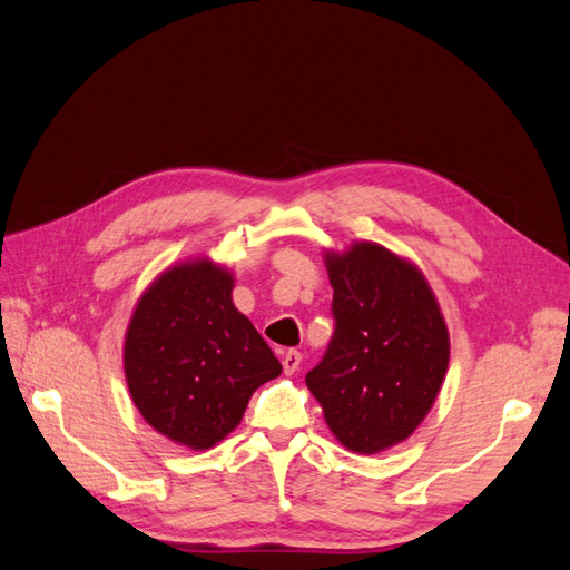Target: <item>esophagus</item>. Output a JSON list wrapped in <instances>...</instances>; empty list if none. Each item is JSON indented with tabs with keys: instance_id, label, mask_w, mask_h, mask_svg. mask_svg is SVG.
<instances>
[{
	"instance_id": "1",
	"label": "esophagus",
	"mask_w": 570,
	"mask_h": 570,
	"mask_svg": "<svg viewBox=\"0 0 570 570\" xmlns=\"http://www.w3.org/2000/svg\"><path fill=\"white\" fill-rule=\"evenodd\" d=\"M299 366H302V354H299L297 350H287V352L283 354V371H285L287 375H292Z\"/></svg>"
}]
</instances>
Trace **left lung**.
<instances>
[{
    "mask_svg": "<svg viewBox=\"0 0 570 570\" xmlns=\"http://www.w3.org/2000/svg\"><path fill=\"white\" fill-rule=\"evenodd\" d=\"M335 333L306 385L333 435L358 454L406 440L450 366V333L423 273L375 243L325 254Z\"/></svg>",
    "mask_w": 570,
    "mask_h": 570,
    "instance_id": "left-lung-1",
    "label": "left lung"
}]
</instances>
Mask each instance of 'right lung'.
Instances as JSON below:
<instances>
[{"instance_id": "add662e5", "label": "right lung", "mask_w": 570, "mask_h": 570, "mask_svg": "<svg viewBox=\"0 0 570 570\" xmlns=\"http://www.w3.org/2000/svg\"><path fill=\"white\" fill-rule=\"evenodd\" d=\"M124 368L142 419L189 450H209L243 421L256 387L283 366L233 304V273L209 258L164 271L137 302Z\"/></svg>"}]
</instances>
